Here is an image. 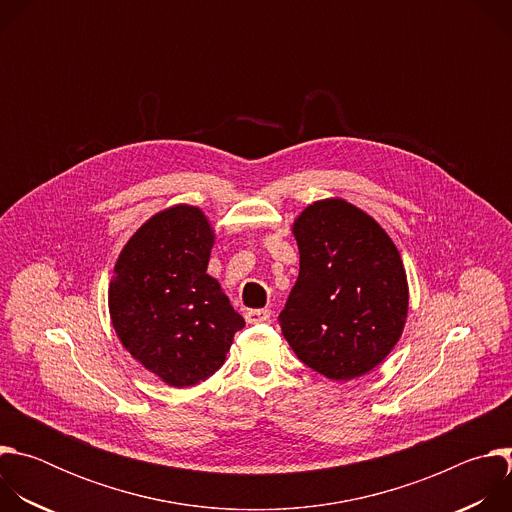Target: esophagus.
I'll list each match as a JSON object with an SVG mask.
<instances>
[{"mask_svg": "<svg viewBox=\"0 0 512 512\" xmlns=\"http://www.w3.org/2000/svg\"><path fill=\"white\" fill-rule=\"evenodd\" d=\"M269 318H271V310H267V308H261V310H249V312L245 314V320H247L249 324L269 322Z\"/></svg>", "mask_w": 512, "mask_h": 512, "instance_id": "esophagus-1", "label": "esophagus"}]
</instances>
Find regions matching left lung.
I'll use <instances>...</instances> for the list:
<instances>
[{
  "mask_svg": "<svg viewBox=\"0 0 512 512\" xmlns=\"http://www.w3.org/2000/svg\"><path fill=\"white\" fill-rule=\"evenodd\" d=\"M300 275L279 314L310 369L332 381L371 373L399 342L409 283L401 255L371 214L344 198L308 204L291 225Z\"/></svg>",
  "mask_w": 512,
  "mask_h": 512,
  "instance_id": "8db88e82",
  "label": "left lung"
}]
</instances>
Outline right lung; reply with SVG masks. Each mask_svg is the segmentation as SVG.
<instances>
[{
	"label": "right lung",
	"mask_w": 512,
	"mask_h": 512,
	"mask_svg": "<svg viewBox=\"0 0 512 512\" xmlns=\"http://www.w3.org/2000/svg\"><path fill=\"white\" fill-rule=\"evenodd\" d=\"M216 233L202 208L174 204L150 216L121 249L109 316L123 348L170 387H194L223 367L245 326L206 273Z\"/></svg>",
	"instance_id": "obj_1"
}]
</instances>
